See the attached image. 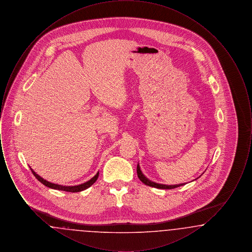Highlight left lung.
Here are the masks:
<instances>
[{
  "label": "left lung",
  "instance_id": "obj_1",
  "mask_svg": "<svg viewBox=\"0 0 252 252\" xmlns=\"http://www.w3.org/2000/svg\"><path fill=\"white\" fill-rule=\"evenodd\" d=\"M137 175H138V178L140 179V180L144 183L145 185H148V186H151V187H155V188H158V189H166V190H169V189H174V188H177V187H180V186H182V185H184L185 183H180V184H175V185H165V184H160V183H157V182H154V181H152V180H148L145 176H144V174H143V172H142V170H141V167H140V165H139V163H138V165H137Z\"/></svg>",
  "mask_w": 252,
  "mask_h": 252
}]
</instances>
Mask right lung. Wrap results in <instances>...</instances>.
<instances>
[{
  "instance_id": "obj_1",
  "label": "right lung",
  "mask_w": 252,
  "mask_h": 252,
  "mask_svg": "<svg viewBox=\"0 0 252 252\" xmlns=\"http://www.w3.org/2000/svg\"><path fill=\"white\" fill-rule=\"evenodd\" d=\"M30 169H31L33 175L36 177V180H38V181H40V182H41L43 185H45L46 187L51 188V189H55V190L65 191V192H81V191H83V190H86V189H88L89 187H91V186L95 182L96 180H97L98 177H99V172H97L95 176H94V178H92L91 180L86 181V182L82 183V184H78V185H74V186H64V185L56 184V183H53V182H50L48 180L42 179L40 176H38V175L36 174V172H35L32 168L30 167Z\"/></svg>"
}]
</instances>
